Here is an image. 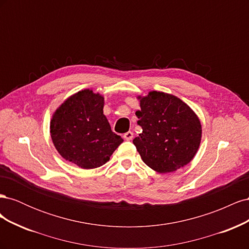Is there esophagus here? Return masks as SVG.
Instances as JSON below:
<instances>
[{
	"label": "esophagus",
	"mask_w": 249,
	"mask_h": 249,
	"mask_svg": "<svg viewBox=\"0 0 249 249\" xmlns=\"http://www.w3.org/2000/svg\"><path fill=\"white\" fill-rule=\"evenodd\" d=\"M133 136H134V133L131 132V131H129V132H126V133L124 134V138L125 140H127V141L132 140V139H133Z\"/></svg>",
	"instance_id": "esophagus-1"
}]
</instances>
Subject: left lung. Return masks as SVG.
<instances>
[{"mask_svg": "<svg viewBox=\"0 0 249 249\" xmlns=\"http://www.w3.org/2000/svg\"><path fill=\"white\" fill-rule=\"evenodd\" d=\"M137 124L142 133L133 140L142 161L157 172H173L189 163L201 139L197 115L178 97L150 91L140 97Z\"/></svg>", "mask_w": 249, "mask_h": 249, "instance_id": "left-lung-1", "label": "left lung"}]
</instances>
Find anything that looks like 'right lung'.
<instances>
[{
    "mask_svg": "<svg viewBox=\"0 0 249 249\" xmlns=\"http://www.w3.org/2000/svg\"><path fill=\"white\" fill-rule=\"evenodd\" d=\"M104 97L85 89L69 97L53 115L51 137L66 161L84 169L110 160L124 139L113 133L104 115Z\"/></svg>",
    "mask_w": 249,
    "mask_h": 249,
    "instance_id": "add662e5",
    "label": "right lung"
}]
</instances>
